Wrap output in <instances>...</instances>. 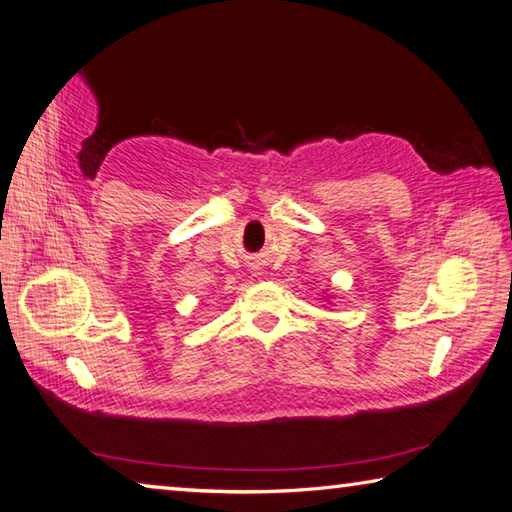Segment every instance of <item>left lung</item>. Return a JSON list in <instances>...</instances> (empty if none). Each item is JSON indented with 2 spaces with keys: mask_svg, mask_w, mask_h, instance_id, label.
I'll return each mask as SVG.
<instances>
[{
  "mask_svg": "<svg viewBox=\"0 0 512 512\" xmlns=\"http://www.w3.org/2000/svg\"><path fill=\"white\" fill-rule=\"evenodd\" d=\"M327 302H329V300H327Z\"/></svg>",
  "mask_w": 512,
  "mask_h": 512,
  "instance_id": "obj_1",
  "label": "left lung"
}]
</instances>
